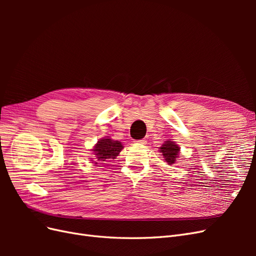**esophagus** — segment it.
Listing matches in <instances>:
<instances>
[{"label":"esophagus","mask_w":256,"mask_h":256,"mask_svg":"<svg viewBox=\"0 0 256 256\" xmlns=\"http://www.w3.org/2000/svg\"><path fill=\"white\" fill-rule=\"evenodd\" d=\"M134 143L138 144V145H145L146 144V140H144V138H143V140H136Z\"/></svg>","instance_id":"34e87169"}]
</instances>
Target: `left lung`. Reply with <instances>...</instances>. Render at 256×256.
<instances>
[{
	"instance_id": "1",
	"label": "left lung",
	"mask_w": 256,
	"mask_h": 256,
	"mask_svg": "<svg viewBox=\"0 0 256 256\" xmlns=\"http://www.w3.org/2000/svg\"><path fill=\"white\" fill-rule=\"evenodd\" d=\"M160 148V152H162V156H164V160L166 161L168 164H173L176 162V159L178 157V152H180V147L178 146L173 141H166L162 144Z\"/></svg>"
}]
</instances>
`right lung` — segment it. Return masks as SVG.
<instances>
[{
  "instance_id": "right-lung-1",
  "label": "right lung",
  "mask_w": 256,
  "mask_h": 256,
  "mask_svg": "<svg viewBox=\"0 0 256 256\" xmlns=\"http://www.w3.org/2000/svg\"><path fill=\"white\" fill-rule=\"evenodd\" d=\"M124 148L120 141H113L110 138H104L99 140L92 150L95 152L97 161H106V159H115ZM97 164V162H95Z\"/></svg>"
}]
</instances>
